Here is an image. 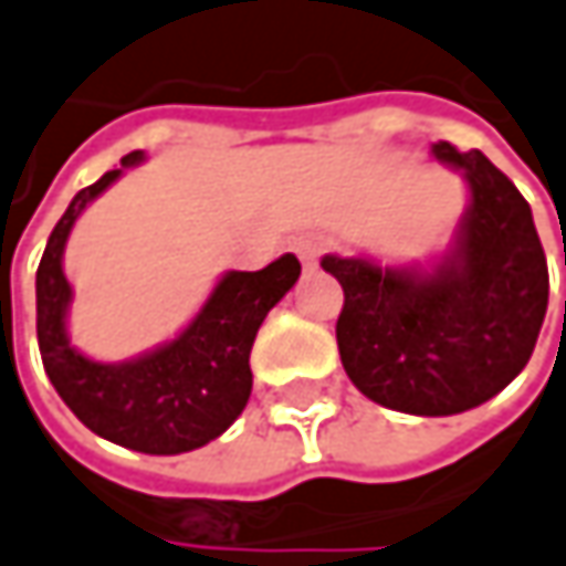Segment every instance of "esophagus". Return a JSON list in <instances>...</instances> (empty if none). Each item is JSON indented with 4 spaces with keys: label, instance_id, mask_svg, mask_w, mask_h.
<instances>
[{
    "label": "esophagus",
    "instance_id": "34e87169",
    "mask_svg": "<svg viewBox=\"0 0 566 566\" xmlns=\"http://www.w3.org/2000/svg\"><path fill=\"white\" fill-rule=\"evenodd\" d=\"M291 245H294L297 259L304 262V269H314V265H317V259H321V249H324V242H321L317 235H297Z\"/></svg>",
    "mask_w": 566,
    "mask_h": 566
}]
</instances>
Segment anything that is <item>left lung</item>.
Instances as JSON below:
<instances>
[{"mask_svg": "<svg viewBox=\"0 0 566 566\" xmlns=\"http://www.w3.org/2000/svg\"><path fill=\"white\" fill-rule=\"evenodd\" d=\"M460 171L470 207L431 269L324 255L343 284L336 346L376 405L443 418L489 401L532 359L547 311V259L528 200L483 151L431 145ZM566 262V255H564Z\"/></svg>", "mask_w": 566, "mask_h": 566, "instance_id": "obj_1", "label": "left lung"}]
</instances>
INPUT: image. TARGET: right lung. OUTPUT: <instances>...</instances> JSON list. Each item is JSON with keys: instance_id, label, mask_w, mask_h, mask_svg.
Returning <instances> with one entry per match:
<instances>
[{"instance_id": "1", "label": "right lung", "mask_w": 566, "mask_h": 566, "mask_svg": "<svg viewBox=\"0 0 566 566\" xmlns=\"http://www.w3.org/2000/svg\"><path fill=\"white\" fill-rule=\"evenodd\" d=\"M142 161V151H129L116 171L83 187L57 220L34 279L38 349L51 386L93 434L138 453L175 457L217 440L242 415L252 395L255 334L294 287L301 262L284 252L262 272H227L175 339L135 359L96 363L83 356L67 334L74 291L64 275V245L86 203Z\"/></svg>"}]
</instances>
